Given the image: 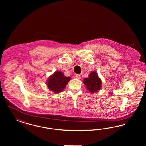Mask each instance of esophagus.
<instances>
[{
    "instance_id": "1",
    "label": "esophagus",
    "mask_w": 146,
    "mask_h": 146,
    "mask_svg": "<svg viewBox=\"0 0 146 146\" xmlns=\"http://www.w3.org/2000/svg\"><path fill=\"white\" fill-rule=\"evenodd\" d=\"M75 76H76V79H80V78H81L80 74H76Z\"/></svg>"
}]
</instances>
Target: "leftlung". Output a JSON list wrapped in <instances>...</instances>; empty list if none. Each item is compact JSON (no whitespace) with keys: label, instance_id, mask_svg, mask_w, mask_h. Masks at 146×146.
<instances>
[{"label":"left lung","instance_id":"8db88e82","mask_svg":"<svg viewBox=\"0 0 146 146\" xmlns=\"http://www.w3.org/2000/svg\"><path fill=\"white\" fill-rule=\"evenodd\" d=\"M83 82L87 90L91 93L100 90L101 87V80L96 72H91L89 77L84 79Z\"/></svg>","mask_w":146,"mask_h":146}]
</instances>
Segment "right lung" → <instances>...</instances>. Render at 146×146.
<instances>
[{"instance_id": "add662e5", "label": "right lung", "mask_w": 146, "mask_h": 146, "mask_svg": "<svg viewBox=\"0 0 146 146\" xmlns=\"http://www.w3.org/2000/svg\"><path fill=\"white\" fill-rule=\"evenodd\" d=\"M70 80V77L64 76V74L60 71H56L49 77L47 85L50 90L58 94L64 89Z\"/></svg>"}]
</instances>
